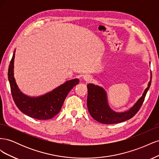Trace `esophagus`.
I'll return each mask as SVG.
<instances>
[{"label":"esophagus","instance_id":"obj_1","mask_svg":"<svg viewBox=\"0 0 159 159\" xmlns=\"http://www.w3.org/2000/svg\"><path fill=\"white\" fill-rule=\"evenodd\" d=\"M84 80L87 81H89L91 80V77L89 75H85L84 76Z\"/></svg>","mask_w":159,"mask_h":159}]
</instances>
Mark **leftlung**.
I'll return each instance as SVG.
<instances>
[{"label":"left lung","instance_id":"1","mask_svg":"<svg viewBox=\"0 0 159 159\" xmlns=\"http://www.w3.org/2000/svg\"><path fill=\"white\" fill-rule=\"evenodd\" d=\"M151 80L152 75L148 87L144 91L142 97L133 107L127 111L123 113L115 112L109 107L106 92L102 88L92 84H88L87 105L91 116L97 121L103 124L118 123L132 118L139 111L143 105L146 94L151 86Z\"/></svg>","mask_w":159,"mask_h":159}]
</instances>
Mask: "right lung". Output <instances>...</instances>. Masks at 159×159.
<instances>
[{
    "label": "right lung",
    "mask_w": 159,
    "mask_h": 159,
    "mask_svg": "<svg viewBox=\"0 0 159 159\" xmlns=\"http://www.w3.org/2000/svg\"><path fill=\"white\" fill-rule=\"evenodd\" d=\"M14 53L8 67V78L11 94L17 107L23 113L38 120H46L54 117L61 109L64 100L70 90L79 83L78 79L66 81L50 92L38 98H30L18 89L14 78Z\"/></svg>",
    "instance_id": "1"
}]
</instances>
